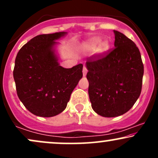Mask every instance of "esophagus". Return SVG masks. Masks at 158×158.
Segmentation results:
<instances>
[{"instance_id": "esophagus-1", "label": "esophagus", "mask_w": 158, "mask_h": 158, "mask_svg": "<svg viewBox=\"0 0 158 158\" xmlns=\"http://www.w3.org/2000/svg\"><path fill=\"white\" fill-rule=\"evenodd\" d=\"M82 72H83V77H85V76H86L87 73H88V70H87V68H85V67H84V68H83Z\"/></svg>"}]
</instances>
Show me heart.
<instances>
[{"instance_id":"b5f03b06","label":"heart","mask_w":158,"mask_h":158,"mask_svg":"<svg viewBox=\"0 0 158 158\" xmlns=\"http://www.w3.org/2000/svg\"><path fill=\"white\" fill-rule=\"evenodd\" d=\"M110 48L109 42L108 41H102L100 38L94 37L87 41L83 44L82 50L85 52H95L98 55H103Z\"/></svg>"}]
</instances>
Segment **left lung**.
Returning <instances> with one entry per match:
<instances>
[{
  "label": "left lung",
  "mask_w": 158,
  "mask_h": 158,
  "mask_svg": "<svg viewBox=\"0 0 158 158\" xmlns=\"http://www.w3.org/2000/svg\"><path fill=\"white\" fill-rule=\"evenodd\" d=\"M114 33L115 48L85 64L91 107L104 117H118L131 109L140 95L144 71L135 43L117 30Z\"/></svg>",
  "instance_id": "obj_1"
}]
</instances>
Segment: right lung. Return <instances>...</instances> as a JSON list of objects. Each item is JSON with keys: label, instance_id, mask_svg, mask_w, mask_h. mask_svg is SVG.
<instances>
[{"label": "right lung", "instance_id": "right-lung-1", "mask_svg": "<svg viewBox=\"0 0 158 158\" xmlns=\"http://www.w3.org/2000/svg\"><path fill=\"white\" fill-rule=\"evenodd\" d=\"M67 32L34 37L18 52L13 77L21 102L34 115L51 117L66 108L82 78V64L64 68L59 64L56 41Z\"/></svg>", "mask_w": 158, "mask_h": 158}]
</instances>
